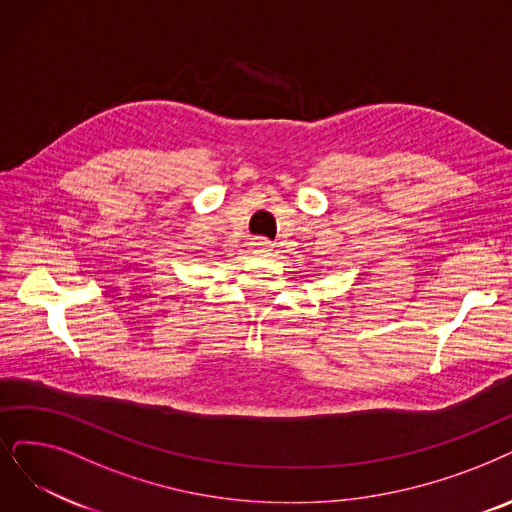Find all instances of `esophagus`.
I'll return each mask as SVG.
<instances>
[{
	"mask_svg": "<svg viewBox=\"0 0 512 512\" xmlns=\"http://www.w3.org/2000/svg\"><path fill=\"white\" fill-rule=\"evenodd\" d=\"M252 252H254L256 256H271V254H273V243L267 241V239L258 237V239L252 241Z\"/></svg>",
	"mask_w": 512,
	"mask_h": 512,
	"instance_id": "obj_1",
	"label": "esophagus"
}]
</instances>
